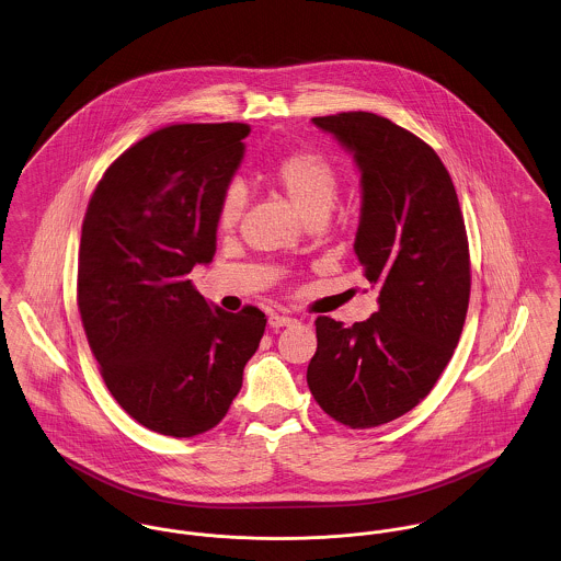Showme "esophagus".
<instances>
[{
	"instance_id": "34e87169",
	"label": "esophagus",
	"mask_w": 561,
	"mask_h": 561,
	"mask_svg": "<svg viewBox=\"0 0 561 561\" xmlns=\"http://www.w3.org/2000/svg\"><path fill=\"white\" fill-rule=\"evenodd\" d=\"M295 322H297L295 318H290V316H282V313H273V316L268 318V324H271V329L290 327V324H295Z\"/></svg>"
}]
</instances>
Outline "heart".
<instances>
[{"instance_id":"1","label":"heart","mask_w":561,"mask_h":561,"mask_svg":"<svg viewBox=\"0 0 561 561\" xmlns=\"http://www.w3.org/2000/svg\"><path fill=\"white\" fill-rule=\"evenodd\" d=\"M273 176L290 203L305 219L327 217L340 196V174L335 164L322 153L301 151L284 158ZM245 211V192L232 185L224 192L217 209V224L221 230H230L239 224Z\"/></svg>"}]
</instances>
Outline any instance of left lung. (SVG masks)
Here are the masks:
<instances>
[{
    "label": "left lung",
    "mask_w": 561,
    "mask_h": 561,
    "mask_svg": "<svg viewBox=\"0 0 561 561\" xmlns=\"http://www.w3.org/2000/svg\"><path fill=\"white\" fill-rule=\"evenodd\" d=\"M354 156L363 207L354 239L378 311L344 327L316 318L307 387L337 423L369 430L416 408L459 344L470 250L453 179L432 147L387 117H313Z\"/></svg>",
    "instance_id": "left-lung-1"
}]
</instances>
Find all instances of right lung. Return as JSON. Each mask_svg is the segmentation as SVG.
<instances>
[{"label":"right lung","mask_w":561,"mask_h":561,"mask_svg":"<svg viewBox=\"0 0 561 561\" xmlns=\"http://www.w3.org/2000/svg\"><path fill=\"white\" fill-rule=\"evenodd\" d=\"M245 124H179L129 147L87 205L77 301L115 401L173 437L214 430L243 385L266 318L228 313L187 279L216 254L217 209Z\"/></svg>","instance_id":"add662e5"}]
</instances>
